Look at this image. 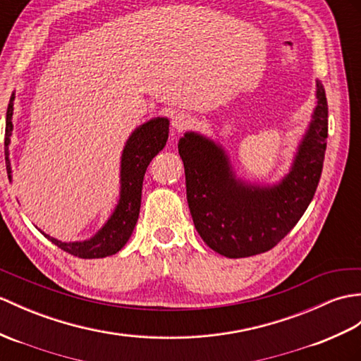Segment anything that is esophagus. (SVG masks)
Returning <instances> with one entry per match:
<instances>
[{"label":"esophagus","mask_w":361,"mask_h":361,"mask_svg":"<svg viewBox=\"0 0 361 361\" xmlns=\"http://www.w3.org/2000/svg\"><path fill=\"white\" fill-rule=\"evenodd\" d=\"M190 123H192V118L184 112H178V114H175L172 116V128H173V130H177V132L186 130L190 126Z\"/></svg>","instance_id":"34e87169"}]
</instances>
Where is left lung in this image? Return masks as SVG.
I'll return each mask as SVG.
<instances>
[{
	"label": "left lung",
	"instance_id": "left-lung-1",
	"mask_svg": "<svg viewBox=\"0 0 361 361\" xmlns=\"http://www.w3.org/2000/svg\"><path fill=\"white\" fill-rule=\"evenodd\" d=\"M328 138V102L317 82L314 120L301 141L290 172L272 188L247 186L233 178L223 149L188 132L178 152L195 229L224 257H252L271 250L288 235L311 203L322 177Z\"/></svg>",
	"mask_w": 361,
	"mask_h": 361
}]
</instances>
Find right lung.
<instances>
[{
    "instance_id": "obj_1",
    "label": "right lung",
    "mask_w": 361,
    "mask_h": 361,
    "mask_svg": "<svg viewBox=\"0 0 361 361\" xmlns=\"http://www.w3.org/2000/svg\"><path fill=\"white\" fill-rule=\"evenodd\" d=\"M13 98L12 94L6 115V138H4V155L6 169L9 180L12 178L11 160H9V142L12 135V114H13ZM169 137V121L167 118H154L145 123L129 137L121 157V195L118 206L111 219L103 226L94 238L77 243H63L56 238L44 237L54 243L55 246L63 249L78 258H103L114 255L121 250L128 243L135 228L140 204H141V188L145 172L152 158L166 146Z\"/></svg>"
}]
</instances>
